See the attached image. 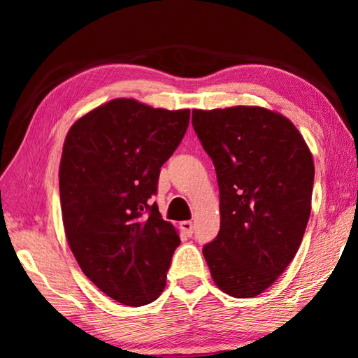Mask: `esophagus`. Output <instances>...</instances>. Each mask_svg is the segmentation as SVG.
Here are the masks:
<instances>
[{
    "label": "esophagus",
    "instance_id": "1",
    "mask_svg": "<svg viewBox=\"0 0 358 358\" xmlns=\"http://www.w3.org/2000/svg\"><path fill=\"white\" fill-rule=\"evenodd\" d=\"M180 227H181V230H183V232L187 235V237H191L192 230H194V226H192L191 221H183V222L180 224Z\"/></svg>",
    "mask_w": 358,
    "mask_h": 358
}]
</instances>
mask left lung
<instances>
[{
	"instance_id": "obj_1",
	"label": "left lung",
	"mask_w": 358,
	"mask_h": 358,
	"mask_svg": "<svg viewBox=\"0 0 358 358\" xmlns=\"http://www.w3.org/2000/svg\"><path fill=\"white\" fill-rule=\"evenodd\" d=\"M192 126L220 186V234L203 257L222 292L256 296L300 248L311 213L313 155L292 121L264 107L192 110Z\"/></svg>"
}]
</instances>
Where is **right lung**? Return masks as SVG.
I'll use <instances>...</instances> for the list:
<instances>
[{"mask_svg":"<svg viewBox=\"0 0 358 358\" xmlns=\"http://www.w3.org/2000/svg\"><path fill=\"white\" fill-rule=\"evenodd\" d=\"M187 124L189 108L120 98L83 115L66 136L59 162L66 238L85 276L126 306L148 305L166 287L180 237L150 199Z\"/></svg>","mask_w":358,"mask_h":358,"instance_id":"add662e5","label":"right lung"}]
</instances>
